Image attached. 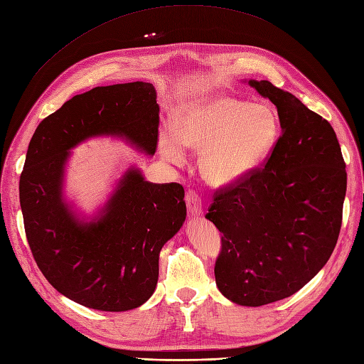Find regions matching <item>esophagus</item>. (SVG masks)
I'll return each instance as SVG.
<instances>
[{
    "label": "esophagus",
    "mask_w": 364,
    "mask_h": 364,
    "mask_svg": "<svg viewBox=\"0 0 364 364\" xmlns=\"http://www.w3.org/2000/svg\"><path fill=\"white\" fill-rule=\"evenodd\" d=\"M186 206H188V210L192 217H200L203 213L201 198L195 191H189L188 195H186Z\"/></svg>",
    "instance_id": "esophagus-1"
}]
</instances>
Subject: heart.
<instances>
[{"mask_svg":"<svg viewBox=\"0 0 364 364\" xmlns=\"http://www.w3.org/2000/svg\"><path fill=\"white\" fill-rule=\"evenodd\" d=\"M279 123L263 105L228 95L191 101L173 117V130H161L164 160L184 161V149L200 155V172L213 188L238 184L262 164L277 144Z\"/></svg>","mask_w":364,"mask_h":364,"instance_id":"heart-1","label":"heart"}]
</instances>
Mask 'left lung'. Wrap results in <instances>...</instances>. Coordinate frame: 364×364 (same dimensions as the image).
I'll list each match as a JSON object with an SVG mask.
<instances>
[{
    "label": "left lung",
    "mask_w": 364,
    "mask_h": 364,
    "mask_svg": "<svg viewBox=\"0 0 364 364\" xmlns=\"http://www.w3.org/2000/svg\"><path fill=\"white\" fill-rule=\"evenodd\" d=\"M246 82L275 105L282 136L263 169L215 195L206 218L223 234L220 292L257 307L294 295L328 263L348 175L328 121L272 82Z\"/></svg>",
    "instance_id": "left-lung-1"
}]
</instances>
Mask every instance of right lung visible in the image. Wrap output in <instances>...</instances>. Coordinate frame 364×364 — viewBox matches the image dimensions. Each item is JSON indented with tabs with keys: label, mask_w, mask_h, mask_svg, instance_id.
Listing matches in <instances>:
<instances>
[{
	"label": "right lung",
	"mask_w": 364,
	"mask_h": 364,
	"mask_svg": "<svg viewBox=\"0 0 364 364\" xmlns=\"http://www.w3.org/2000/svg\"><path fill=\"white\" fill-rule=\"evenodd\" d=\"M158 114L151 82L95 87L44 118L27 149L20 204L33 258L60 294L90 309L124 312L152 296L160 250L186 220L184 189L146 181L130 166L97 213L86 217L64 195L70 151L112 136L152 156Z\"/></svg>",
	"instance_id": "obj_1"
}]
</instances>
